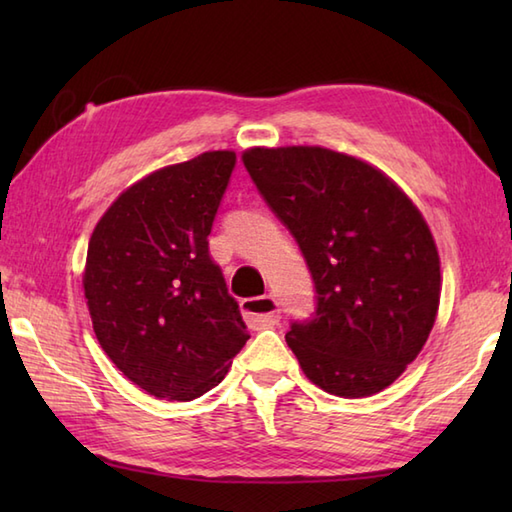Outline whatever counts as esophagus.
<instances>
[{
    "label": "esophagus",
    "mask_w": 512,
    "mask_h": 512,
    "mask_svg": "<svg viewBox=\"0 0 512 512\" xmlns=\"http://www.w3.org/2000/svg\"><path fill=\"white\" fill-rule=\"evenodd\" d=\"M239 306H242V314H244L246 323L250 325V328H257V330L270 328V325H275L281 317L279 303L275 297H270V295L244 299Z\"/></svg>",
    "instance_id": "1"
}]
</instances>
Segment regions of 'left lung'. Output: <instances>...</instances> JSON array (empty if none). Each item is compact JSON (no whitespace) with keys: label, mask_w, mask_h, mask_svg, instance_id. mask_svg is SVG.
Here are the masks:
<instances>
[{"label":"left lung","mask_w":512,"mask_h":512,"mask_svg":"<svg viewBox=\"0 0 512 512\" xmlns=\"http://www.w3.org/2000/svg\"><path fill=\"white\" fill-rule=\"evenodd\" d=\"M244 167L306 259L317 310L286 343L314 385L372 396L427 343L440 306L436 242L383 171L325 147H253Z\"/></svg>","instance_id":"1"}]
</instances>
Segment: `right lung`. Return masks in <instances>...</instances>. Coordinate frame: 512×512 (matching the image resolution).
Returning <instances> with one entry per match:
<instances>
[{
	"instance_id": "add662e5",
	"label": "right lung",
	"mask_w": 512,
	"mask_h": 512,
	"mask_svg": "<svg viewBox=\"0 0 512 512\" xmlns=\"http://www.w3.org/2000/svg\"><path fill=\"white\" fill-rule=\"evenodd\" d=\"M233 151L149 173L105 211L88 246L83 288L112 363L162 400H193L222 383L250 339L209 255Z\"/></svg>"
}]
</instances>
